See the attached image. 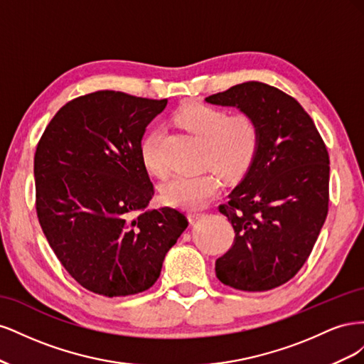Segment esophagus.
<instances>
[{"mask_svg": "<svg viewBox=\"0 0 364 364\" xmlns=\"http://www.w3.org/2000/svg\"><path fill=\"white\" fill-rule=\"evenodd\" d=\"M203 215H205V213H202V211H190V214H188L191 222H194V220L200 218V217H203Z\"/></svg>", "mask_w": 364, "mask_h": 364, "instance_id": "obj_1", "label": "esophagus"}]
</instances>
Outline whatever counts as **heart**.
I'll use <instances>...</instances> for the list:
<instances>
[{
	"mask_svg": "<svg viewBox=\"0 0 364 364\" xmlns=\"http://www.w3.org/2000/svg\"><path fill=\"white\" fill-rule=\"evenodd\" d=\"M178 123L205 142L203 165L213 167L228 179L240 178L255 159L261 127L250 114L230 115L226 109L194 103L176 115ZM162 130H149L141 141V159L144 167L156 176L167 173V162L162 155ZM220 190L215 171L208 170L196 176H174L162 185L165 200L182 208L203 206Z\"/></svg>",
	"mask_w": 364,
	"mask_h": 364,
	"instance_id": "heart-1",
	"label": "heart"
}]
</instances>
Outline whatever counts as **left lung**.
Here are the masks:
<instances>
[{"label":"left lung","instance_id":"8db88e82","mask_svg":"<svg viewBox=\"0 0 364 364\" xmlns=\"http://www.w3.org/2000/svg\"><path fill=\"white\" fill-rule=\"evenodd\" d=\"M237 106L261 127L245 179L218 211L235 238L215 261L217 278L243 291H267L290 281L310 257L329 205V156L314 121L289 94L246 82L206 97Z\"/></svg>","mask_w":364,"mask_h":364}]
</instances>
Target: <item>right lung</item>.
<instances>
[{"label": "right lung", "mask_w": 364, "mask_h": 364, "mask_svg": "<svg viewBox=\"0 0 364 364\" xmlns=\"http://www.w3.org/2000/svg\"><path fill=\"white\" fill-rule=\"evenodd\" d=\"M165 106L167 98L85 94L59 109L38 142L41 228L65 270L95 294L149 290L165 253L188 226L185 214L170 206L138 214L155 194L141 138Z\"/></svg>", "instance_id": "1"}]
</instances>
